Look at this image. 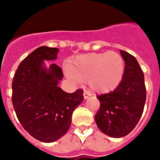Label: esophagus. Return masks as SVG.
Here are the masks:
<instances>
[{
    "instance_id": "34e87169",
    "label": "esophagus",
    "mask_w": 160,
    "mask_h": 160,
    "mask_svg": "<svg viewBox=\"0 0 160 160\" xmlns=\"http://www.w3.org/2000/svg\"><path fill=\"white\" fill-rule=\"evenodd\" d=\"M83 96H84V98H85V99H87V98H89V97H91V96H92V93L89 92H86V91H85L83 93Z\"/></svg>"
}]
</instances>
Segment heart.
I'll use <instances>...</instances> for the list:
<instances>
[{"instance_id":"1","label":"heart","mask_w":160,"mask_h":160,"mask_svg":"<svg viewBox=\"0 0 160 160\" xmlns=\"http://www.w3.org/2000/svg\"><path fill=\"white\" fill-rule=\"evenodd\" d=\"M68 75L75 81H87L92 91L107 93L115 90L125 74V61L116 52H92L74 58Z\"/></svg>"}]
</instances>
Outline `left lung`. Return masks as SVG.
Segmentation results:
<instances>
[{
  "instance_id": "obj_1",
  "label": "left lung",
  "mask_w": 160,
  "mask_h": 160,
  "mask_svg": "<svg viewBox=\"0 0 160 160\" xmlns=\"http://www.w3.org/2000/svg\"><path fill=\"white\" fill-rule=\"evenodd\" d=\"M120 54L125 62L122 81L113 92L98 96L100 108L95 115L99 130L111 137H125L135 128L146 102L140 65L130 53L120 50Z\"/></svg>"
}]
</instances>
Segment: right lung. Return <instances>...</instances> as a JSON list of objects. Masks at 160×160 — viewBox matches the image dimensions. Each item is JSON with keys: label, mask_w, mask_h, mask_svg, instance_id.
I'll use <instances>...</instances> for the list:
<instances>
[{"label": "right lung", "mask_w": 160, "mask_h": 160, "mask_svg": "<svg viewBox=\"0 0 160 160\" xmlns=\"http://www.w3.org/2000/svg\"><path fill=\"white\" fill-rule=\"evenodd\" d=\"M58 51L35 49L21 62L12 84V101L20 124L43 142H52L68 132L73 111L84 99L83 90L67 93L59 87L63 77L60 67L45 66L44 60H55Z\"/></svg>", "instance_id": "right-lung-1"}]
</instances>
